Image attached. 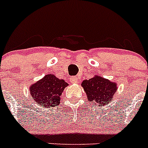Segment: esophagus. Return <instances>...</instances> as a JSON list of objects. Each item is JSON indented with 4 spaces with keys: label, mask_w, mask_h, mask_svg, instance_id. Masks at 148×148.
Returning a JSON list of instances; mask_svg holds the SVG:
<instances>
[{
    "label": "esophagus",
    "mask_w": 148,
    "mask_h": 148,
    "mask_svg": "<svg viewBox=\"0 0 148 148\" xmlns=\"http://www.w3.org/2000/svg\"><path fill=\"white\" fill-rule=\"evenodd\" d=\"M70 82L73 84H78L79 83L80 80H79V78L77 76H73L70 78Z\"/></svg>",
    "instance_id": "34e87169"
}]
</instances>
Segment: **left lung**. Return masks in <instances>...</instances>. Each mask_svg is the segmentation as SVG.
<instances>
[{
    "label": "left lung",
    "instance_id": "left-lung-1",
    "mask_svg": "<svg viewBox=\"0 0 148 148\" xmlns=\"http://www.w3.org/2000/svg\"><path fill=\"white\" fill-rule=\"evenodd\" d=\"M82 85L88 100L95 102L96 106L105 105L110 102L117 88L116 83L110 82L99 75H95L89 80H84Z\"/></svg>",
    "mask_w": 148,
    "mask_h": 148
}]
</instances>
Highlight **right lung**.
Returning a JSON list of instances; mask_svg holds the SVG:
<instances>
[{"mask_svg":"<svg viewBox=\"0 0 148 148\" xmlns=\"http://www.w3.org/2000/svg\"><path fill=\"white\" fill-rule=\"evenodd\" d=\"M67 85L64 80L53 75H47L31 85L30 94L36 104L47 108H53L60 104L63 90Z\"/></svg>","mask_w":148,"mask_h":148,"instance_id":"obj_1","label":"right lung"}]
</instances>
